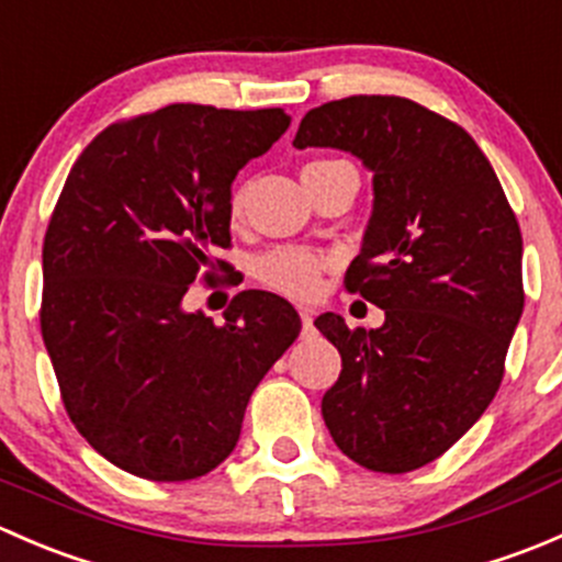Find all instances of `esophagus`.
Returning <instances> with one entry per match:
<instances>
[{"label": "esophagus", "mask_w": 562, "mask_h": 562, "mask_svg": "<svg viewBox=\"0 0 562 562\" xmlns=\"http://www.w3.org/2000/svg\"><path fill=\"white\" fill-rule=\"evenodd\" d=\"M299 315H302L304 337H307V334H313V313H310V310H299Z\"/></svg>", "instance_id": "34e87169"}]
</instances>
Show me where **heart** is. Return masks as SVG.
Masks as SVG:
<instances>
[{"label": "heart", "instance_id": "heart-1", "mask_svg": "<svg viewBox=\"0 0 562 562\" xmlns=\"http://www.w3.org/2000/svg\"><path fill=\"white\" fill-rule=\"evenodd\" d=\"M315 166V162H313ZM231 217L239 220L245 212V195L236 190L228 203ZM326 255L315 252L307 247H277L271 252L260 255L255 263V277L271 291L282 293L291 299H310L321 288V277L326 271Z\"/></svg>", "mask_w": 562, "mask_h": 562}]
</instances>
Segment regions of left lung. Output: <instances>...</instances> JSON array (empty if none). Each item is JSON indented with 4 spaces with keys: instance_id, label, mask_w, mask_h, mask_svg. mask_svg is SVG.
I'll use <instances>...</instances> for the list:
<instances>
[{
    "instance_id": "8db88e82",
    "label": "left lung",
    "mask_w": 562,
    "mask_h": 562,
    "mask_svg": "<svg viewBox=\"0 0 562 562\" xmlns=\"http://www.w3.org/2000/svg\"><path fill=\"white\" fill-rule=\"evenodd\" d=\"M296 149L350 151L372 173V217L345 288L381 328L315 321L342 356L321 411L334 443L375 473L451 449L495 400L525 307L522 234L490 160L440 113L389 94L313 108Z\"/></svg>"
}]
</instances>
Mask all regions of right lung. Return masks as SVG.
Wrapping results in <instances>:
<instances>
[{"mask_svg":"<svg viewBox=\"0 0 562 562\" xmlns=\"http://www.w3.org/2000/svg\"><path fill=\"white\" fill-rule=\"evenodd\" d=\"M282 108L176 103L105 127L70 168L43 241L40 328L61 402L98 454L190 481L234 451L247 402L302 331L241 291L225 323L181 299L231 247V184L288 130ZM225 266V260H217Z\"/></svg>","mask_w":562,"mask_h":562,"instance_id":"add662e5","label":"right lung"}]
</instances>
